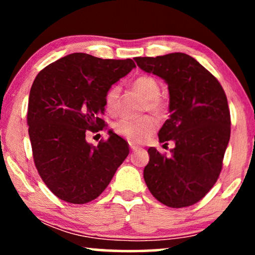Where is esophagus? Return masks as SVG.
<instances>
[{
    "label": "esophagus",
    "mask_w": 255,
    "mask_h": 255,
    "mask_svg": "<svg viewBox=\"0 0 255 255\" xmlns=\"http://www.w3.org/2000/svg\"><path fill=\"white\" fill-rule=\"evenodd\" d=\"M130 148H131V151H135V149L138 148V146H135L133 144H130Z\"/></svg>",
    "instance_id": "1"
}]
</instances>
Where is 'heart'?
Returning a JSON list of instances; mask_svg holds the SVG:
<instances>
[{
    "label": "heart",
    "mask_w": 255,
    "mask_h": 255,
    "mask_svg": "<svg viewBox=\"0 0 255 255\" xmlns=\"http://www.w3.org/2000/svg\"><path fill=\"white\" fill-rule=\"evenodd\" d=\"M132 88L145 100L144 111H149L154 116H161L165 113L166 103L161 97V88L158 80L149 75H140L132 82ZM120 87L113 86L104 97L106 109L109 114L115 115L118 111ZM156 128V122L151 116H144L137 120L122 118L115 125V131L131 142H140L148 137Z\"/></svg>",
    "instance_id": "heart-1"
}]
</instances>
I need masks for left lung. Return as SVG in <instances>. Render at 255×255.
<instances>
[{
	"label": "left lung",
	"instance_id": "obj_1",
	"mask_svg": "<svg viewBox=\"0 0 255 255\" xmlns=\"http://www.w3.org/2000/svg\"><path fill=\"white\" fill-rule=\"evenodd\" d=\"M138 67L165 80L169 90V118L159 141L175 147L166 156L148 148L144 180L151 194L170 208L201 201L221 174L231 133L228 99L218 80L186 53L134 58Z\"/></svg>",
	"mask_w": 255,
	"mask_h": 255
}]
</instances>
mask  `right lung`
Returning a JSON list of instances; mask_svg holds the SVG:
<instances>
[{
    "label": "right lung",
    "instance_id": "obj_1",
    "mask_svg": "<svg viewBox=\"0 0 255 255\" xmlns=\"http://www.w3.org/2000/svg\"><path fill=\"white\" fill-rule=\"evenodd\" d=\"M135 67L133 60L72 53L45 67L34 79L27 125L34 165L60 200L85 204L99 197L128 154V142L111 132L97 146L89 131L103 130L104 97Z\"/></svg>",
    "mask_w": 255,
    "mask_h": 255
}]
</instances>
